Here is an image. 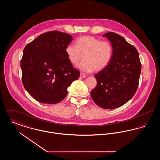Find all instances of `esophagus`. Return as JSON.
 Instances as JSON below:
<instances>
[{
  "label": "esophagus",
  "instance_id": "34e87169",
  "mask_svg": "<svg viewBox=\"0 0 160 160\" xmlns=\"http://www.w3.org/2000/svg\"><path fill=\"white\" fill-rule=\"evenodd\" d=\"M80 77H82V78H84V77H86V76L85 75V74H84L83 73H80Z\"/></svg>",
  "mask_w": 160,
  "mask_h": 160
}]
</instances>
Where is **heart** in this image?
Listing matches in <instances>:
<instances>
[{
  "instance_id": "obj_1",
  "label": "heart",
  "mask_w": 160,
  "mask_h": 160,
  "mask_svg": "<svg viewBox=\"0 0 160 160\" xmlns=\"http://www.w3.org/2000/svg\"><path fill=\"white\" fill-rule=\"evenodd\" d=\"M65 53L69 62L77 65L83 58L78 67L82 71L89 72L105 68L111 62L113 56V47L107 41H101L91 36L82 37L76 41V46L68 44Z\"/></svg>"
}]
</instances>
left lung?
Listing matches in <instances>:
<instances>
[{
  "instance_id": "obj_1",
  "label": "left lung",
  "mask_w": 160,
  "mask_h": 160,
  "mask_svg": "<svg viewBox=\"0 0 160 160\" xmlns=\"http://www.w3.org/2000/svg\"><path fill=\"white\" fill-rule=\"evenodd\" d=\"M102 37L110 41L113 56L108 66L94 75L97 84L91 95L97 106L112 109L122 106L134 95L142 65L136 47L122 36L108 32Z\"/></svg>"
}]
</instances>
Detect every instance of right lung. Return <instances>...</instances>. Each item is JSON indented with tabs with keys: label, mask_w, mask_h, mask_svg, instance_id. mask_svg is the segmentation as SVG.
<instances>
[{
	"label": "right lung",
	"mask_w": 160,
	"mask_h": 160,
	"mask_svg": "<svg viewBox=\"0 0 160 160\" xmlns=\"http://www.w3.org/2000/svg\"><path fill=\"white\" fill-rule=\"evenodd\" d=\"M72 39L67 33L50 31L24 48L20 62L23 86L39 102H61L67 95V88L80 76V71L73 67L65 53Z\"/></svg>",
	"instance_id": "1"
}]
</instances>
